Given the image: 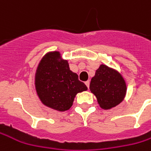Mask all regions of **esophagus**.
<instances>
[{"mask_svg":"<svg viewBox=\"0 0 151 151\" xmlns=\"http://www.w3.org/2000/svg\"><path fill=\"white\" fill-rule=\"evenodd\" d=\"M85 84H86V86H87V88H89V86H90V81H86V82H85Z\"/></svg>","mask_w":151,"mask_h":151,"instance_id":"1","label":"esophagus"}]
</instances>
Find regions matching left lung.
Returning a JSON list of instances; mask_svg holds the SVG:
<instances>
[{
    "instance_id": "1",
    "label": "left lung",
    "mask_w": 151,
    "mask_h": 151,
    "mask_svg": "<svg viewBox=\"0 0 151 151\" xmlns=\"http://www.w3.org/2000/svg\"><path fill=\"white\" fill-rule=\"evenodd\" d=\"M90 90L96 96L101 108L110 109L124 100L126 84L118 71L101 65L91 78Z\"/></svg>"
}]
</instances>
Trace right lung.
I'll return each instance as SVG.
<instances>
[{"label":"right lung","mask_w":151,"mask_h":151,"mask_svg":"<svg viewBox=\"0 0 151 151\" xmlns=\"http://www.w3.org/2000/svg\"><path fill=\"white\" fill-rule=\"evenodd\" d=\"M35 86L44 105L61 112L72 106L78 92L87 90L59 52L49 53L43 58L36 72Z\"/></svg>","instance_id":"1"}]
</instances>
